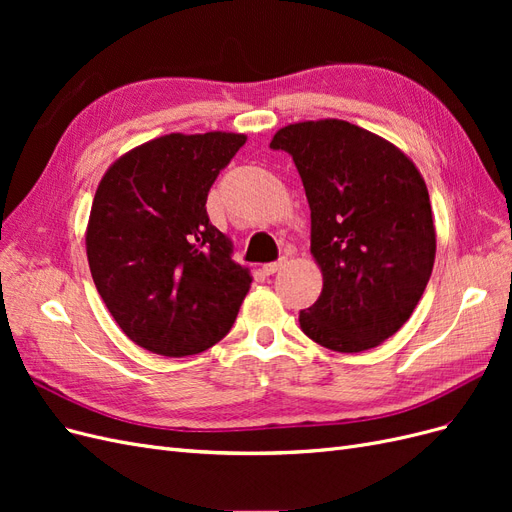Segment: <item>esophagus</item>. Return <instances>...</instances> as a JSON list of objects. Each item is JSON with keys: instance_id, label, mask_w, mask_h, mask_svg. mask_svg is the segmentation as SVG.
Here are the masks:
<instances>
[{"instance_id": "34e87169", "label": "esophagus", "mask_w": 512, "mask_h": 512, "mask_svg": "<svg viewBox=\"0 0 512 512\" xmlns=\"http://www.w3.org/2000/svg\"><path fill=\"white\" fill-rule=\"evenodd\" d=\"M286 262H288V258H284V256L280 260H275V262H267V265H262V273L273 275V273H277L280 269H284Z\"/></svg>"}]
</instances>
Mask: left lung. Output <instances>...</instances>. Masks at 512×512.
Masks as SVG:
<instances>
[{
  "label": "left lung",
  "instance_id": "1",
  "mask_svg": "<svg viewBox=\"0 0 512 512\" xmlns=\"http://www.w3.org/2000/svg\"><path fill=\"white\" fill-rule=\"evenodd\" d=\"M297 166L312 209L318 301L299 324L316 344L363 352L412 316L436 258L427 185L395 145L342 119L292 123L269 145Z\"/></svg>",
  "mask_w": 512,
  "mask_h": 512
}]
</instances>
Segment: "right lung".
Listing matches in <instances>:
<instances>
[{
  "label": "right lung",
  "instance_id": "right-lung-1",
  "mask_svg": "<svg viewBox=\"0 0 512 512\" xmlns=\"http://www.w3.org/2000/svg\"><path fill=\"white\" fill-rule=\"evenodd\" d=\"M243 134H166L102 177L87 226L91 277L134 344L198 354L230 331L250 290L247 269L209 222L207 196Z\"/></svg>",
  "mask_w": 512,
  "mask_h": 512
}]
</instances>
